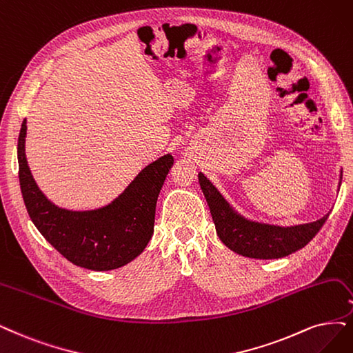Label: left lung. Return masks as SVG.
<instances>
[{
  "label": "left lung",
  "mask_w": 353,
  "mask_h": 353,
  "mask_svg": "<svg viewBox=\"0 0 353 353\" xmlns=\"http://www.w3.org/2000/svg\"><path fill=\"white\" fill-rule=\"evenodd\" d=\"M198 177L210 205L218 237L228 249L245 257L269 260L290 256L314 239L329 218L327 214L316 223L286 228L252 223L234 212L202 173Z\"/></svg>",
  "instance_id": "obj_1"
}]
</instances>
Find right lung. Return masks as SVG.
<instances>
[{
    "instance_id": "right-lung-1",
    "label": "right lung",
    "mask_w": 353,
    "mask_h": 353,
    "mask_svg": "<svg viewBox=\"0 0 353 353\" xmlns=\"http://www.w3.org/2000/svg\"><path fill=\"white\" fill-rule=\"evenodd\" d=\"M26 129L24 121L17 145L20 188L42 236L71 263L91 270L117 269L139 256L154 232L157 198L173 157L167 154L147 165L110 205L74 212L50 203L36 186L24 154Z\"/></svg>"
}]
</instances>
